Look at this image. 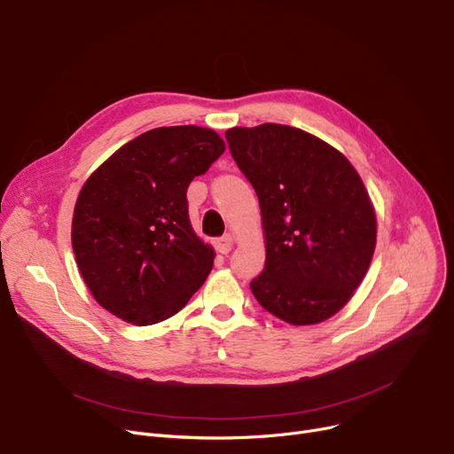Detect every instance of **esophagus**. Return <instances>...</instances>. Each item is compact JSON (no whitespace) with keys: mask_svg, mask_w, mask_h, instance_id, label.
I'll list each match as a JSON object with an SVG mask.
<instances>
[{"mask_svg":"<svg viewBox=\"0 0 454 454\" xmlns=\"http://www.w3.org/2000/svg\"><path fill=\"white\" fill-rule=\"evenodd\" d=\"M232 246H234V236L231 232L223 234L222 239L215 242V249H218L222 254H227L232 249Z\"/></svg>","mask_w":454,"mask_h":454,"instance_id":"34e87169","label":"esophagus"}]
</instances>
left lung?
<instances>
[{"label": "left lung", "mask_w": 454, "mask_h": 454, "mask_svg": "<svg viewBox=\"0 0 454 454\" xmlns=\"http://www.w3.org/2000/svg\"><path fill=\"white\" fill-rule=\"evenodd\" d=\"M262 214L266 266L251 280L262 309L314 325L348 305L368 273L377 218L356 169L301 129L262 123L225 133Z\"/></svg>", "instance_id": "8db88e82"}]
</instances>
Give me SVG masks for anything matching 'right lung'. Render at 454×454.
I'll list each match as a JSON object with an SVG mask.
<instances>
[{
    "instance_id": "1",
    "label": "right lung",
    "mask_w": 454,
    "mask_h": 454,
    "mask_svg": "<svg viewBox=\"0 0 454 454\" xmlns=\"http://www.w3.org/2000/svg\"><path fill=\"white\" fill-rule=\"evenodd\" d=\"M223 151L212 129L157 127L86 179L74 208L72 247L84 285L105 310L153 325L201 288L214 249L190 225L186 190Z\"/></svg>"
}]
</instances>
